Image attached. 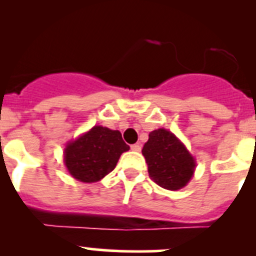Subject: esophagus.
Masks as SVG:
<instances>
[{
	"label": "esophagus",
	"instance_id": "obj_1",
	"mask_svg": "<svg viewBox=\"0 0 256 256\" xmlns=\"http://www.w3.org/2000/svg\"><path fill=\"white\" fill-rule=\"evenodd\" d=\"M131 150H132V151H135V152H140L141 151V146L138 144H131Z\"/></svg>",
	"mask_w": 256,
	"mask_h": 256
}]
</instances>
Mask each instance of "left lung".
I'll use <instances>...</instances> for the list:
<instances>
[{
	"instance_id": "1",
	"label": "left lung",
	"mask_w": 256,
	"mask_h": 256,
	"mask_svg": "<svg viewBox=\"0 0 256 256\" xmlns=\"http://www.w3.org/2000/svg\"><path fill=\"white\" fill-rule=\"evenodd\" d=\"M142 154L148 167L150 178L164 190H180L187 186L194 174V157L166 128L150 132Z\"/></svg>"
}]
</instances>
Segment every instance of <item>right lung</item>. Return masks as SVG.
Returning <instances> with one entry per match:
<instances>
[{
  "label": "right lung",
  "mask_w": 256,
  "mask_h": 256,
  "mask_svg": "<svg viewBox=\"0 0 256 256\" xmlns=\"http://www.w3.org/2000/svg\"><path fill=\"white\" fill-rule=\"evenodd\" d=\"M128 150L120 131L94 126L66 144L64 164L69 174L80 182H98L115 168L121 154Z\"/></svg>",
  "instance_id": "1"
}]
</instances>
